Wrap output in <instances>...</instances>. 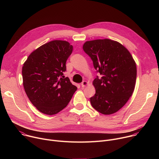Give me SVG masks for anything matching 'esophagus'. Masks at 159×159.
<instances>
[{
  "instance_id": "34e87169",
  "label": "esophagus",
  "mask_w": 159,
  "mask_h": 159,
  "mask_svg": "<svg viewBox=\"0 0 159 159\" xmlns=\"http://www.w3.org/2000/svg\"><path fill=\"white\" fill-rule=\"evenodd\" d=\"M87 81H83L82 83H81V86L82 87H85L87 85Z\"/></svg>"
}]
</instances>
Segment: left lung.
Instances as JSON below:
<instances>
[{
  "instance_id": "8db88e82",
  "label": "left lung",
  "mask_w": 159,
  "mask_h": 159,
  "mask_svg": "<svg viewBox=\"0 0 159 159\" xmlns=\"http://www.w3.org/2000/svg\"><path fill=\"white\" fill-rule=\"evenodd\" d=\"M83 50L101 75H97L93 82L96 94L90 98V103L103 115L113 114L123 107L133 93L136 63L125 47L109 39L86 41Z\"/></svg>"
}]
</instances>
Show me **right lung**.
Returning <instances> with one entry per match:
<instances>
[{"mask_svg":"<svg viewBox=\"0 0 159 159\" xmlns=\"http://www.w3.org/2000/svg\"><path fill=\"white\" fill-rule=\"evenodd\" d=\"M72 50L69 42L52 41L33 52L22 66L25 92L31 103L44 114L59 112L77 89L63 75Z\"/></svg>","mask_w":159,"mask_h":159,"instance_id":"obj_1","label":"right lung"}]
</instances>
